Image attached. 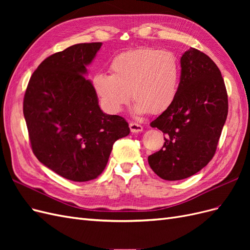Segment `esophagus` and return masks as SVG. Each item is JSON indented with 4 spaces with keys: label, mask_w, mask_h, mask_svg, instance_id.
Masks as SVG:
<instances>
[{
    "label": "esophagus",
    "mask_w": 250,
    "mask_h": 250,
    "mask_svg": "<svg viewBox=\"0 0 250 250\" xmlns=\"http://www.w3.org/2000/svg\"><path fill=\"white\" fill-rule=\"evenodd\" d=\"M129 128H130L131 132H141V131H143V126L138 124V123H134V122L129 124Z\"/></svg>",
    "instance_id": "34e87169"
}]
</instances>
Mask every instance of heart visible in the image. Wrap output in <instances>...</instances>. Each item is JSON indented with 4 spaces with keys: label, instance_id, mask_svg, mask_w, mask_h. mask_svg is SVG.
<instances>
[{
    "label": "heart",
    "instance_id": "1",
    "mask_svg": "<svg viewBox=\"0 0 250 250\" xmlns=\"http://www.w3.org/2000/svg\"><path fill=\"white\" fill-rule=\"evenodd\" d=\"M111 75L100 73L93 79L97 95L107 111L117 113L130 100L138 113L160 115L177 95L179 64L168 51L142 48L117 55L110 63Z\"/></svg>",
    "mask_w": 250,
    "mask_h": 250
}]
</instances>
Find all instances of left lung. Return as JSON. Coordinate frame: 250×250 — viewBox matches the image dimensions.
<instances>
[{
    "instance_id": "1",
    "label": "left lung",
    "mask_w": 250,
    "mask_h": 250,
    "mask_svg": "<svg viewBox=\"0 0 250 250\" xmlns=\"http://www.w3.org/2000/svg\"><path fill=\"white\" fill-rule=\"evenodd\" d=\"M175 100L150 123L165 134L163 148L148 156L165 180L194 175L210 162L228 118V92L220 70L203 52L190 48L180 58Z\"/></svg>"
}]
</instances>
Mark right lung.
<instances>
[{"instance_id": "add662e5", "label": "right lung", "mask_w": 250, "mask_h": 250, "mask_svg": "<svg viewBox=\"0 0 250 250\" xmlns=\"http://www.w3.org/2000/svg\"><path fill=\"white\" fill-rule=\"evenodd\" d=\"M102 42L77 43L47 57L29 80L22 103L34 155L73 181L97 178L112 145L129 134L126 120L106 115L84 77Z\"/></svg>"}]
</instances>
